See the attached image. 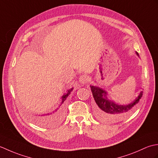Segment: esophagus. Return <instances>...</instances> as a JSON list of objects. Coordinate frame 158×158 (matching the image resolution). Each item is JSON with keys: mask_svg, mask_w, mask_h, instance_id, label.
Listing matches in <instances>:
<instances>
[{"mask_svg": "<svg viewBox=\"0 0 158 158\" xmlns=\"http://www.w3.org/2000/svg\"><path fill=\"white\" fill-rule=\"evenodd\" d=\"M88 81V77H87L86 75H82L79 77V82L80 83H81V84H84V83H87Z\"/></svg>", "mask_w": 158, "mask_h": 158, "instance_id": "1", "label": "esophagus"}]
</instances>
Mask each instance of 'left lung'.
Wrapping results in <instances>:
<instances>
[{
    "instance_id": "obj_1",
    "label": "left lung",
    "mask_w": 158,
    "mask_h": 158,
    "mask_svg": "<svg viewBox=\"0 0 158 158\" xmlns=\"http://www.w3.org/2000/svg\"><path fill=\"white\" fill-rule=\"evenodd\" d=\"M136 53L137 56H139V53ZM90 88L95 102L98 106V115L100 119L105 122H114L125 118L132 111L143 96V92H141L132 103L127 105H119L107 98L106 92L102 88L93 85H90Z\"/></svg>"
}]
</instances>
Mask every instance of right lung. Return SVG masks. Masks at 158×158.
Segmentation results:
<instances>
[{
    "label": "right lung",
    "instance_id": "obj_1",
    "mask_svg": "<svg viewBox=\"0 0 158 158\" xmlns=\"http://www.w3.org/2000/svg\"><path fill=\"white\" fill-rule=\"evenodd\" d=\"M73 88H70V89L68 90V91H67V93L66 94L63 95L62 96V102L60 103L58 108H57L56 109L53 110V111H52L50 113H47V114H44V115H38V117L34 118L35 122L43 126H48V125H50V124H53L59 122V120H60V117H61L62 115L64 102L65 101L66 98L69 96L70 92L73 91Z\"/></svg>",
    "mask_w": 158,
    "mask_h": 158
}]
</instances>
